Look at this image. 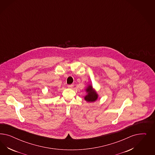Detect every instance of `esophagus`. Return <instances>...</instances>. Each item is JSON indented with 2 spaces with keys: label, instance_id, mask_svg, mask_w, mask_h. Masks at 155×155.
<instances>
[{
  "label": "esophagus",
  "instance_id": "esophagus-1",
  "mask_svg": "<svg viewBox=\"0 0 155 155\" xmlns=\"http://www.w3.org/2000/svg\"><path fill=\"white\" fill-rule=\"evenodd\" d=\"M68 87L69 88H72V87H73V84H68Z\"/></svg>",
  "mask_w": 155,
  "mask_h": 155
}]
</instances>
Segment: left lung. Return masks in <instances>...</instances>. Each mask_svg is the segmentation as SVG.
<instances>
[{"label": "left lung", "instance_id": "8db88e82", "mask_svg": "<svg viewBox=\"0 0 155 155\" xmlns=\"http://www.w3.org/2000/svg\"><path fill=\"white\" fill-rule=\"evenodd\" d=\"M86 91L87 93V95L84 96V99L87 102H93L98 98V94L93 88V86L91 85L88 86V87L86 89Z\"/></svg>", "mask_w": 155, "mask_h": 155}]
</instances>
